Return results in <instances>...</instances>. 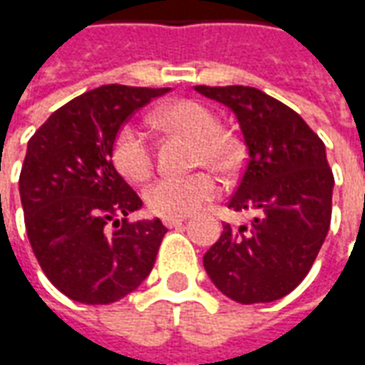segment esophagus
I'll use <instances>...</instances> for the list:
<instances>
[{
  "label": "esophagus",
  "instance_id": "1",
  "mask_svg": "<svg viewBox=\"0 0 365 365\" xmlns=\"http://www.w3.org/2000/svg\"><path fill=\"white\" fill-rule=\"evenodd\" d=\"M185 222V217H164V225L170 227V229H174V227H180Z\"/></svg>",
  "mask_w": 365,
  "mask_h": 365
}]
</instances>
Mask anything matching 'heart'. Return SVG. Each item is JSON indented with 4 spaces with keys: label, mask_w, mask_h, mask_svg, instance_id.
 Here are the masks:
<instances>
[{
    "label": "heart",
    "mask_w": 365,
    "mask_h": 365,
    "mask_svg": "<svg viewBox=\"0 0 365 365\" xmlns=\"http://www.w3.org/2000/svg\"><path fill=\"white\" fill-rule=\"evenodd\" d=\"M154 123L164 130L183 133L195 138V162L215 172L229 174L240 162V146L221 130V120L207 105L193 99H180L154 113ZM113 162L130 182L148 180L154 168V154L148 138L135 125H125L113 143ZM219 185L209 172L191 175H164L144 193L146 205L160 217H185L217 195Z\"/></svg>",
    "instance_id": "obj_1"
}]
</instances>
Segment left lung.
Instances as JSON below:
<instances>
[{
  "mask_svg": "<svg viewBox=\"0 0 365 365\" xmlns=\"http://www.w3.org/2000/svg\"><path fill=\"white\" fill-rule=\"evenodd\" d=\"M237 115L248 160L229 209L250 225H222L203 256L215 287L242 303L285 297L305 279L327 238L334 175L324 143L291 107L248 86H195Z\"/></svg>",
  "mask_w": 365,
  "mask_h": 365,
  "instance_id": "1",
  "label": "left lung"
}]
</instances>
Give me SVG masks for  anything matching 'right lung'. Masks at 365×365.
<instances>
[{"instance_id":"right-lung-1","label":"right lung","mask_w":365,"mask_h":365,"mask_svg":"<svg viewBox=\"0 0 365 365\" xmlns=\"http://www.w3.org/2000/svg\"><path fill=\"white\" fill-rule=\"evenodd\" d=\"M170 88L109 83L52 113L27 144L19 193L31 248L51 283L86 305H109L148 277L168 232L113 166L127 119Z\"/></svg>"}]
</instances>
